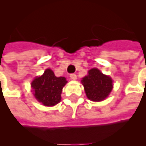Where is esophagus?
<instances>
[{"mask_svg": "<svg viewBox=\"0 0 146 146\" xmlns=\"http://www.w3.org/2000/svg\"><path fill=\"white\" fill-rule=\"evenodd\" d=\"M70 78H71V79L72 80H76L77 79V75L75 74H70Z\"/></svg>", "mask_w": 146, "mask_h": 146, "instance_id": "obj_1", "label": "esophagus"}]
</instances>
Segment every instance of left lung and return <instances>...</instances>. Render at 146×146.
<instances>
[{
	"label": "left lung",
	"instance_id": "1",
	"mask_svg": "<svg viewBox=\"0 0 146 146\" xmlns=\"http://www.w3.org/2000/svg\"><path fill=\"white\" fill-rule=\"evenodd\" d=\"M82 84L88 99L93 102L104 100L112 89V80L97 68L89 70L87 76L82 78Z\"/></svg>",
	"mask_w": 146,
	"mask_h": 146
}]
</instances>
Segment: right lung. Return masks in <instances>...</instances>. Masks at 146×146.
Masks as SVG:
<instances>
[{
    "instance_id": "obj_1",
    "label": "right lung",
    "mask_w": 146,
    "mask_h": 146,
    "mask_svg": "<svg viewBox=\"0 0 146 146\" xmlns=\"http://www.w3.org/2000/svg\"><path fill=\"white\" fill-rule=\"evenodd\" d=\"M64 77H56L51 69H47L43 75L36 78L31 83L34 95L45 106H53L61 101L62 88L67 83Z\"/></svg>"
}]
</instances>
